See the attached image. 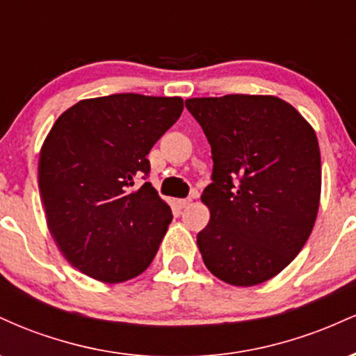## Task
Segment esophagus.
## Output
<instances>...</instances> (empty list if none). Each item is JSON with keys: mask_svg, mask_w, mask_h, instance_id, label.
Segmentation results:
<instances>
[{"mask_svg": "<svg viewBox=\"0 0 356 356\" xmlns=\"http://www.w3.org/2000/svg\"><path fill=\"white\" fill-rule=\"evenodd\" d=\"M191 202H192L191 197H187V199H179V201H177L179 207H181V209H186V207H189Z\"/></svg>", "mask_w": 356, "mask_h": 356, "instance_id": "34e87169", "label": "esophagus"}]
</instances>
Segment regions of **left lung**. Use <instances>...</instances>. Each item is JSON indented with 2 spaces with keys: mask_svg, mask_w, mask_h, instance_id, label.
Segmentation results:
<instances>
[{
  "mask_svg": "<svg viewBox=\"0 0 356 356\" xmlns=\"http://www.w3.org/2000/svg\"><path fill=\"white\" fill-rule=\"evenodd\" d=\"M206 134L212 182L202 192L211 219L197 234L204 264L232 286L275 277L308 241L321 192L312 125L271 95L186 100Z\"/></svg>",
  "mask_w": 356,
  "mask_h": 356,
  "instance_id": "left-lung-1",
  "label": "left lung"
}]
</instances>
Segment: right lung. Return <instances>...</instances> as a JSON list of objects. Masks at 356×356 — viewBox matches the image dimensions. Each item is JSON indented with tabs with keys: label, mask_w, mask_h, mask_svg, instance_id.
<instances>
[{
	"label": "right lung",
	"mask_w": 356,
	"mask_h": 356,
	"mask_svg": "<svg viewBox=\"0 0 356 356\" xmlns=\"http://www.w3.org/2000/svg\"><path fill=\"white\" fill-rule=\"evenodd\" d=\"M179 97L115 93L81 100L44 138L38 186L48 229L83 275L122 283L157 254L172 211L149 182L147 154L181 117Z\"/></svg>",
	"instance_id": "add662e5"
}]
</instances>
